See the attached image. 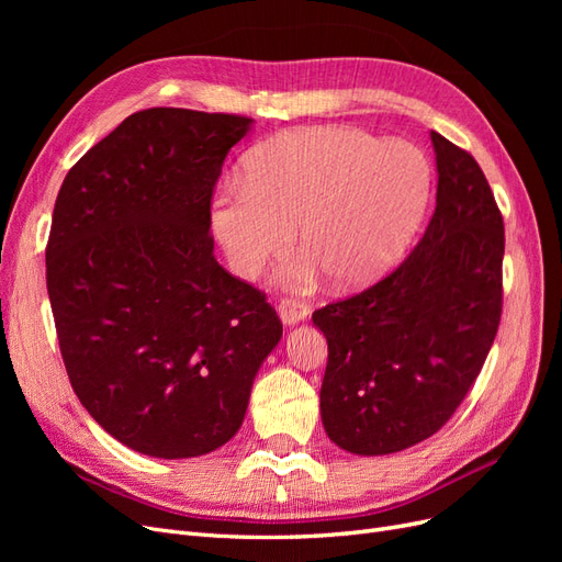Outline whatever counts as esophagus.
I'll list each match as a JSON object with an SVG mask.
<instances>
[{
    "mask_svg": "<svg viewBox=\"0 0 562 562\" xmlns=\"http://www.w3.org/2000/svg\"><path fill=\"white\" fill-rule=\"evenodd\" d=\"M307 314H310L307 304H302L297 300H281L279 304V316L285 326H295V323L307 318Z\"/></svg>",
    "mask_w": 562,
    "mask_h": 562,
    "instance_id": "34e87169",
    "label": "esophagus"
}]
</instances>
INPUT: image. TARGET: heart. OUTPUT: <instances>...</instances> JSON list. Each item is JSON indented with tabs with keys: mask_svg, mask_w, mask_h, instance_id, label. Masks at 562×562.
Masks as SVG:
<instances>
[{
	"mask_svg": "<svg viewBox=\"0 0 562 562\" xmlns=\"http://www.w3.org/2000/svg\"><path fill=\"white\" fill-rule=\"evenodd\" d=\"M244 168L213 201L217 241L236 274L255 277L297 225L307 255L281 274L293 288L316 285L321 271L342 291L382 279L415 239L434 184L419 147L347 126L288 131Z\"/></svg>",
	"mask_w": 562,
	"mask_h": 562,
	"instance_id": "1",
	"label": "heart"
}]
</instances>
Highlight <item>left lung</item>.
<instances>
[{"mask_svg": "<svg viewBox=\"0 0 562 562\" xmlns=\"http://www.w3.org/2000/svg\"><path fill=\"white\" fill-rule=\"evenodd\" d=\"M436 211L417 248L368 291L314 312L326 335L323 429L351 454L434 436L479 378L502 316L504 223L481 166L431 131Z\"/></svg>", "mask_w": 562, "mask_h": 562, "instance_id": "1", "label": "left lung"}]
</instances>
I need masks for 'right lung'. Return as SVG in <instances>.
Listing matches in <instances>:
<instances>
[{"label": "right lung", "mask_w": 562, "mask_h": 562, "mask_svg": "<svg viewBox=\"0 0 562 562\" xmlns=\"http://www.w3.org/2000/svg\"><path fill=\"white\" fill-rule=\"evenodd\" d=\"M252 119L180 108L126 116L65 176L46 246L60 353L89 415L159 459L225 446L283 335L213 255L211 196Z\"/></svg>", "instance_id": "add662e5"}]
</instances>
